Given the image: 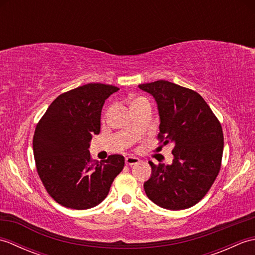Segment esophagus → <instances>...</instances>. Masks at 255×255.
<instances>
[{
  "mask_svg": "<svg viewBox=\"0 0 255 255\" xmlns=\"http://www.w3.org/2000/svg\"><path fill=\"white\" fill-rule=\"evenodd\" d=\"M126 164L127 165H133V164H137L140 162V160L137 158V156H132V155H129L126 158Z\"/></svg>",
  "mask_w": 255,
  "mask_h": 255,
  "instance_id": "1",
  "label": "esophagus"
}]
</instances>
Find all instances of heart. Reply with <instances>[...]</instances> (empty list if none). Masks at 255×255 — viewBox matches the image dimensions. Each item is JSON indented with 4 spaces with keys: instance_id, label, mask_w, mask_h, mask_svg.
<instances>
[{
    "instance_id": "b5f03b06",
    "label": "heart",
    "mask_w": 255,
    "mask_h": 255,
    "mask_svg": "<svg viewBox=\"0 0 255 255\" xmlns=\"http://www.w3.org/2000/svg\"><path fill=\"white\" fill-rule=\"evenodd\" d=\"M142 100H144V99H141V97H139V99L133 100V102H132V103H134V102H138V101H142Z\"/></svg>"
}]
</instances>
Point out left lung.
<instances>
[{
  "label": "left lung",
  "mask_w": 255,
  "mask_h": 255,
  "mask_svg": "<svg viewBox=\"0 0 255 255\" xmlns=\"http://www.w3.org/2000/svg\"><path fill=\"white\" fill-rule=\"evenodd\" d=\"M158 105L160 133L164 145L174 144L172 164L155 165L143 188L154 204L170 210L192 207L217 177L224 151L219 121L197 92L159 80L139 84Z\"/></svg>",
  "instance_id": "left-lung-1"
}]
</instances>
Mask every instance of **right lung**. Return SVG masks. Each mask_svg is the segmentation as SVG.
<instances>
[{
  "label": "right lung",
  "mask_w": 255,
  "mask_h": 255,
  "mask_svg": "<svg viewBox=\"0 0 255 255\" xmlns=\"http://www.w3.org/2000/svg\"><path fill=\"white\" fill-rule=\"evenodd\" d=\"M117 86L89 83L59 95L37 124L32 150L38 175L57 203L72 209H89L102 203L125 165L113 154L93 161L92 134L101 130V113Z\"/></svg>",
  "instance_id": "right-lung-1"
}]
</instances>
